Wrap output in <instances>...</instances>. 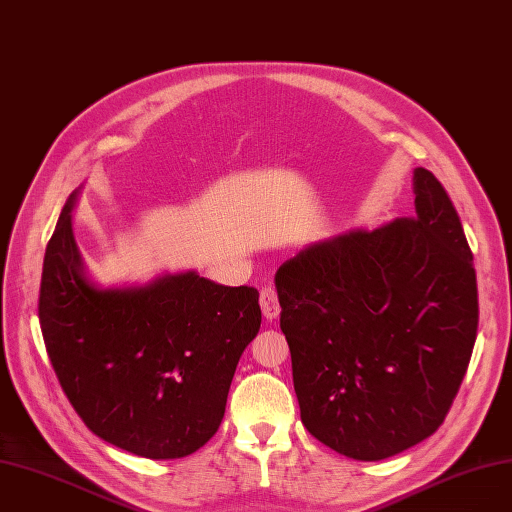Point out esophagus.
I'll list each match as a JSON object with an SVG mask.
<instances>
[{
	"label": "esophagus",
	"mask_w": 512,
	"mask_h": 512,
	"mask_svg": "<svg viewBox=\"0 0 512 512\" xmlns=\"http://www.w3.org/2000/svg\"><path fill=\"white\" fill-rule=\"evenodd\" d=\"M259 303H261V309H263V316H265V318H268V320L278 318V314H280V301H278L276 288H274L272 284L261 288Z\"/></svg>",
	"instance_id": "obj_1"
}]
</instances>
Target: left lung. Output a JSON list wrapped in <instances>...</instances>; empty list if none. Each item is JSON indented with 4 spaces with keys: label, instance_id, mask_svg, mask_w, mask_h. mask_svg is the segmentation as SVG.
Masks as SVG:
<instances>
[{
    "label": "left lung",
    "instance_id": "left-lung-1",
    "mask_svg": "<svg viewBox=\"0 0 512 512\" xmlns=\"http://www.w3.org/2000/svg\"><path fill=\"white\" fill-rule=\"evenodd\" d=\"M416 217L311 244L276 272L305 429L355 460L433 435L471 362L473 253L437 177L414 171Z\"/></svg>",
    "mask_w": 512,
    "mask_h": 512
}]
</instances>
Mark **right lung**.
Here are the masks:
<instances>
[{"instance_id":"obj_1","label":"right lung","mask_w":512,"mask_h":512,"mask_svg":"<svg viewBox=\"0 0 512 512\" xmlns=\"http://www.w3.org/2000/svg\"><path fill=\"white\" fill-rule=\"evenodd\" d=\"M73 196L39 286L41 335L60 387L100 439L152 460L184 458L221 425L236 364L261 326L257 288L186 272L98 291L81 270Z\"/></svg>"}]
</instances>
